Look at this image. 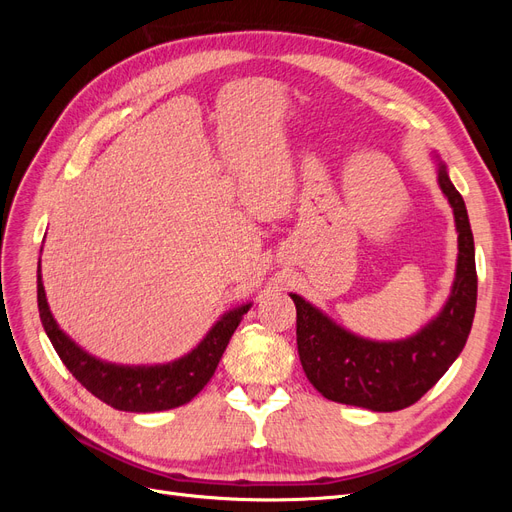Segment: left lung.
Segmentation results:
<instances>
[{
    "label": "left lung",
    "mask_w": 512,
    "mask_h": 512,
    "mask_svg": "<svg viewBox=\"0 0 512 512\" xmlns=\"http://www.w3.org/2000/svg\"><path fill=\"white\" fill-rule=\"evenodd\" d=\"M438 185L455 215L457 267L446 303L425 327L393 342L356 335L290 292L297 305V346L307 380L331 401L374 412L412 406L455 363L468 342L476 312V260L468 209L433 153Z\"/></svg>",
    "instance_id": "1"
}]
</instances>
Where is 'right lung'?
I'll use <instances>...</instances> for the list:
<instances>
[{"instance_id": "add662e5", "label": "right lung", "mask_w": 512, "mask_h": 512, "mask_svg": "<svg viewBox=\"0 0 512 512\" xmlns=\"http://www.w3.org/2000/svg\"><path fill=\"white\" fill-rule=\"evenodd\" d=\"M254 303L228 309L213 324L198 346L170 363L158 365H119L98 359L83 350L59 327L51 314L42 284L38 262V309L42 327L49 335L55 352L70 374L104 404L123 412H160L179 408L194 399L218 369L222 354L237 331L239 322Z\"/></svg>"}]
</instances>
